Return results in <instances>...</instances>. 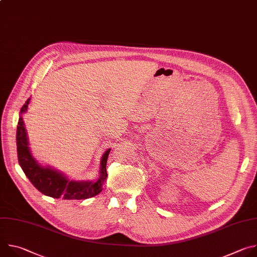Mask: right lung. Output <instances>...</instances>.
Here are the masks:
<instances>
[{"label":"right lung","instance_id":"obj_1","mask_svg":"<svg viewBox=\"0 0 257 257\" xmlns=\"http://www.w3.org/2000/svg\"><path fill=\"white\" fill-rule=\"evenodd\" d=\"M30 98H28L20 109V114L27 111ZM17 156L18 162L26 177L32 185L43 194L53 198H63L67 200H80L97 195L102 189V183L107 177L106 161L111 150H107L100 161L99 178L96 181H74L69 180L65 175L51 167H43L32 157L29 146L27 133L24 127L23 119L20 115L17 132Z\"/></svg>","mask_w":257,"mask_h":257}]
</instances>
